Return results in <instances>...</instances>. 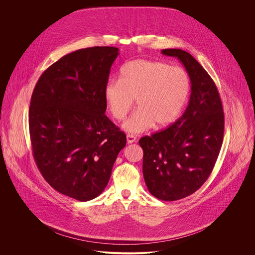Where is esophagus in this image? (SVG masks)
Returning <instances> with one entry per match:
<instances>
[{"label":"esophagus","instance_id":"obj_1","mask_svg":"<svg viewBox=\"0 0 255 255\" xmlns=\"http://www.w3.org/2000/svg\"><path fill=\"white\" fill-rule=\"evenodd\" d=\"M136 141V136L133 134H128L127 135V142L128 143H133Z\"/></svg>","mask_w":255,"mask_h":255}]
</instances>
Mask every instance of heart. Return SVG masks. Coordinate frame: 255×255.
<instances>
[{"label": "heart", "instance_id": "b5f03b06", "mask_svg": "<svg viewBox=\"0 0 255 255\" xmlns=\"http://www.w3.org/2000/svg\"><path fill=\"white\" fill-rule=\"evenodd\" d=\"M190 92L191 80L184 68L135 59L121 67L119 81L106 85L104 98L109 112L118 121L125 119L136 100L138 109L123 128L129 133H141L154 124L164 127L173 123L183 112Z\"/></svg>", "mask_w": 255, "mask_h": 255}]
</instances>
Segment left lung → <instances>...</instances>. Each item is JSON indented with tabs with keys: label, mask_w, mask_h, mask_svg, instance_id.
I'll use <instances>...</instances> for the list:
<instances>
[{
	"label": "left lung",
	"mask_w": 255,
	"mask_h": 255,
	"mask_svg": "<svg viewBox=\"0 0 255 255\" xmlns=\"http://www.w3.org/2000/svg\"><path fill=\"white\" fill-rule=\"evenodd\" d=\"M161 52L180 60L192 84L183 116L166 129L139 140L148 191L155 198L170 202L194 194L210 176L222 146L224 112L214 81L189 52Z\"/></svg>",
	"instance_id": "8db88e82"
}]
</instances>
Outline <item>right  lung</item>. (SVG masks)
Masks as SVG:
<instances>
[{
  "label": "right lung",
  "mask_w": 255,
  "mask_h": 255,
  "mask_svg": "<svg viewBox=\"0 0 255 255\" xmlns=\"http://www.w3.org/2000/svg\"><path fill=\"white\" fill-rule=\"evenodd\" d=\"M119 49L95 46L64 55L36 84L29 108L33 157L47 183L81 202L107 187L126 135L106 115L104 90Z\"/></svg>",
  "instance_id": "right-lung-1"
}]
</instances>
